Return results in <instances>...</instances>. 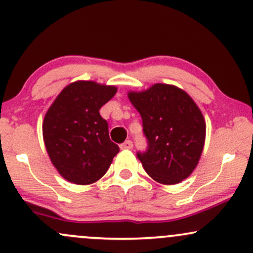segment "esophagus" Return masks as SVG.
<instances>
[{"label": "esophagus", "mask_w": 253, "mask_h": 253, "mask_svg": "<svg viewBox=\"0 0 253 253\" xmlns=\"http://www.w3.org/2000/svg\"><path fill=\"white\" fill-rule=\"evenodd\" d=\"M133 148V143L131 140H126V141H124V143L121 144L120 145V149H122V150H129V149H132Z\"/></svg>", "instance_id": "esophagus-1"}]
</instances>
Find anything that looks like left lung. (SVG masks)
Listing matches in <instances>:
<instances>
[{
    "label": "left lung",
    "mask_w": 253,
    "mask_h": 253,
    "mask_svg": "<svg viewBox=\"0 0 253 253\" xmlns=\"http://www.w3.org/2000/svg\"><path fill=\"white\" fill-rule=\"evenodd\" d=\"M129 101L143 121L148 141L137 157L157 182L173 185L196 168L203 151L205 121L185 91L173 85L155 84L144 92H129Z\"/></svg>",
    "instance_id": "left-lung-1"
}]
</instances>
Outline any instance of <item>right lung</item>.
<instances>
[{
  "label": "right lung",
  "mask_w": 253,
  "mask_h": 253,
  "mask_svg": "<svg viewBox=\"0 0 253 253\" xmlns=\"http://www.w3.org/2000/svg\"><path fill=\"white\" fill-rule=\"evenodd\" d=\"M116 93L115 86L77 82L63 88L43 122V138L59 173L77 185H88L107 173L119 146L109 138L99 114Z\"/></svg>",
  "instance_id": "add662e5"
}]
</instances>
